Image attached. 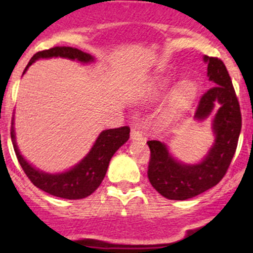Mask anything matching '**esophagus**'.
<instances>
[{
    "label": "esophagus",
    "mask_w": 253,
    "mask_h": 253,
    "mask_svg": "<svg viewBox=\"0 0 253 253\" xmlns=\"http://www.w3.org/2000/svg\"><path fill=\"white\" fill-rule=\"evenodd\" d=\"M131 138L132 139H141L142 138V131L139 128V126L133 125L131 128Z\"/></svg>",
    "instance_id": "1"
}]
</instances>
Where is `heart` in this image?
Wrapping results in <instances>:
<instances>
[{"instance_id": "heart-1", "label": "heart", "mask_w": 253, "mask_h": 253, "mask_svg": "<svg viewBox=\"0 0 253 253\" xmlns=\"http://www.w3.org/2000/svg\"><path fill=\"white\" fill-rule=\"evenodd\" d=\"M159 85L160 89H164V86H167V82H160ZM196 93H197V86L193 82L183 81L182 83L178 84L171 98L172 110L182 111L187 109L192 103Z\"/></svg>"}]
</instances>
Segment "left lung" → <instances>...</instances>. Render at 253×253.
<instances>
[{"instance_id":"obj_1","label":"left lung","mask_w":253,"mask_h":253,"mask_svg":"<svg viewBox=\"0 0 253 253\" xmlns=\"http://www.w3.org/2000/svg\"><path fill=\"white\" fill-rule=\"evenodd\" d=\"M205 61L213 86L200 98L195 117L206 119L214 104H220L213 121L215 143L205 160L196 165L181 164L169 154L165 144L159 141L147 142L150 149L148 178L168 200H188L215 186L225 176L236 152L242 119L233 82L220 58L205 56Z\"/></svg>"}]
</instances>
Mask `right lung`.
I'll list each match as a JSON object with an SVG mask.
<instances>
[{
	"mask_svg": "<svg viewBox=\"0 0 253 253\" xmlns=\"http://www.w3.org/2000/svg\"><path fill=\"white\" fill-rule=\"evenodd\" d=\"M53 56L78 60L81 62L93 61V57L89 53L78 50L76 47L55 46L35 53L25 67L24 72L38 58H47L53 57ZM11 138L18 162H19L23 171L33 182V185L47 192L48 195L56 196V197L66 198V200H81V198L90 196L100 186L101 181L105 177L106 170H108L112 155L122 144L128 141L129 127L124 126L119 127V128L103 131L89 152V154L79 164L76 165L73 169L68 170L67 172L56 175L39 171L20 155L16 144V139H14L13 120H12L11 127Z\"/></svg>",
	"mask_w": 253,
	"mask_h": 253,
	"instance_id": "right-lung-1",
	"label": "right lung"
}]
</instances>
